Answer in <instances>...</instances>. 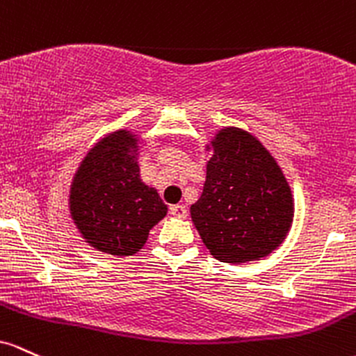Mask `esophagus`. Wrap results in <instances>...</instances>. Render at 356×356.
I'll return each mask as SVG.
<instances>
[{
    "label": "esophagus",
    "mask_w": 356,
    "mask_h": 356,
    "mask_svg": "<svg viewBox=\"0 0 356 356\" xmlns=\"http://www.w3.org/2000/svg\"><path fill=\"white\" fill-rule=\"evenodd\" d=\"M171 215H173L175 218H186V207L183 205V203H178V205H173L170 209Z\"/></svg>",
    "instance_id": "obj_1"
}]
</instances>
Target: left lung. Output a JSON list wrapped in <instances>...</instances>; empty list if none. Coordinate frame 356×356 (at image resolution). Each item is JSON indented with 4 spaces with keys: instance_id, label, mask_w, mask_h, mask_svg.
Masks as SVG:
<instances>
[{
    "instance_id": "left-lung-1",
    "label": "left lung",
    "mask_w": 356,
    "mask_h": 356,
    "mask_svg": "<svg viewBox=\"0 0 356 356\" xmlns=\"http://www.w3.org/2000/svg\"><path fill=\"white\" fill-rule=\"evenodd\" d=\"M205 151L203 193L191 222L215 259L230 264L261 261L289 234L294 198L284 171L249 131L227 126Z\"/></svg>"
}]
</instances>
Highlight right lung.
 <instances>
[{
  "label": "right lung",
  "mask_w": 356,
  "mask_h": 356,
  "mask_svg": "<svg viewBox=\"0 0 356 356\" xmlns=\"http://www.w3.org/2000/svg\"><path fill=\"white\" fill-rule=\"evenodd\" d=\"M139 153L141 139L133 129L113 131L87 151L72 178V222L83 242L102 254L139 252L168 213L158 190L141 179Z\"/></svg>",
  "instance_id": "add662e5"
}]
</instances>
